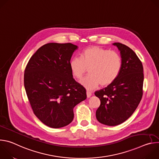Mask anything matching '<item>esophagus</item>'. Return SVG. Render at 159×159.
<instances>
[{"label":"esophagus","instance_id":"34e87169","mask_svg":"<svg viewBox=\"0 0 159 159\" xmlns=\"http://www.w3.org/2000/svg\"><path fill=\"white\" fill-rule=\"evenodd\" d=\"M86 93H87V98H90V96H92V93L90 91H89V90H87Z\"/></svg>","mask_w":159,"mask_h":159}]
</instances>
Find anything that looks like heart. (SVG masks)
<instances>
[{"label":"heart","instance_id":"1","mask_svg":"<svg viewBox=\"0 0 159 159\" xmlns=\"http://www.w3.org/2000/svg\"><path fill=\"white\" fill-rule=\"evenodd\" d=\"M69 64L72 75L78 80L82 79L88 69L89 74L81 83L87 89H94L99 84L108 85L117 79L122 59L116 52L94 46L85 48L80 58H72Z\"/></svg>","mask_w":159,"mask_h":159}]
</instances>
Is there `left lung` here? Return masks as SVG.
<instances>
[{
	"label": "left lung",
	"instance_id": "1",
	"mask_svg": "<svg viewBox=\"0 0 159 159\" xmlns=\"http://www.w3.org/2000/svg\"><path fill=\"white\" fill-rule=\"evenodd\" d=\"M112 44L120 52L121 70L114 82L94 93L101 101L96 118L107 126L118 125L133 115L142 98L144 79L143 65L136 53L122 43Z\"/></svg>",
	"mask_w": 159,
	"mask_h": 159
}]
</instances>
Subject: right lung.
<instances>
[{
	"label": "right lung",
	"mask_w": 159,
	"mask_h": 159,
	"mask_svg": "<svg viewBox=\"0 0 159 159\" xmlns=\"http://www.w3.org/2000/svg\"><path fill=\"white\" fill-rule=\"evenodd\" d=\"M78 48L72 43H47L30 59L24 83L36 117L44 125L59 128L74 119V107L87 98L86 90L73 78L70 61Z\"/></svg>",
	"instance_id": "right-lung-1"
}]
</instances>
